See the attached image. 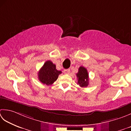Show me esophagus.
Wrapping results in <instances>:
<instances>
[{"mask_svg": "<svg viewBox=\"0 0 131 131\" xmlns=\"http://www.w3.org/2000/svg\"><path fill=\"white\" fill-rule=\"evenodd\" d=\"M63 72L65 74H70V69H65V70H64Z\"/></svg>", "mask_w": 131, "mask_h": 131, "instance_id": "1", "label": "esophagus"}]
</instances>
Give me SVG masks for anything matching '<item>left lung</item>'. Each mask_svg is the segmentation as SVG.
Masks as SVG:
<instances>
[{"mask_svg":"<svg viewBox=\"0 0 131 131\" xmlns=\"http://www.w3.org/2000/svg\"><path fill=\"white\" fill-rule=\"evenodd\" d=\"M78 78L77 84L82 88H86L89 85V74L87 69L81 66L78 69V72L76 74Z\"/></svg>","mask_w":131,"mask_h":131,"instance_id":"obj_1","label":"left lung"}]
</instances>
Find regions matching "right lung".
I'll return each instance as SVG.
<instances>
[{"label":"right lung","mask_w":131,"mask_h":131,"mask_svg":"<svg viewBox=\"0 0 131 131\" xmlns=\"http://www.w3.org/2000/svg\"><path fill=\"white\" fill-rule=\"evenodd\" d=\"M62 71L56 69V65L52 61H46L38 73V78L41 82L48 86L52 84L57 80Z\"/></svg>","instance_id":"right-lung-1"}]
</instances>
